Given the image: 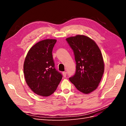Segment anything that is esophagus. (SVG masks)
Masks as SVG:
<instances>
[{
	"instance_id": "obj_1",
	"label": "esophagus",
	"mask_w": 126,
	"mask_h": 126,
	"mask_svg": "<svg viewBox=\"0 0 126 126\" xmlns=\"http://www.w3.org/2000/svg\"><path fill=\"white\" fill-rule=\"evenodd\" d=\"M63 76L64 77H66V75H67V72H63Z\"/></svg>"
}]
</instances>
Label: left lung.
<instances>
[{
    "instance_id": "obj_1",
    "label": "left lung",
    "mask_w": 126,
    "mask_h": 126,
    "mask_svg": "<svg viewBox=\"0 0 126 126\" xmlns=\"http://www.w3.org/2000/svg\"><path fill=\"white\" fill-rule=\"evenodd\" d=\"M73 50L76 72L69 80L83 94H89L98 86L104 72V63L97 45L90 38L77 35L66 39Z\"/></svg>"
}]
</instances>
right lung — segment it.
<instances>
[{"mask_svg":"<svg viewBox=\"0 0 126 126\" xmlns=\"http://www.w3.org/2000/svg\"><path fill=\"white\" fill-rule=\"evenodd\" d=\"M55 39H46L36 44L29 50L24 64L26 81L35 94L49 96L58 87L63 75L56 70L52 51Z\"/></svg>","mask_w":126,"mask_h":126,"instance_id":"obj_1","label":"right lung"}]
</instances>
